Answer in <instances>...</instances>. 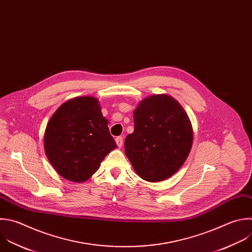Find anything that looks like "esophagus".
Listing matches in <instances>:
<instances>
[{
	"label": "esophagus",
	"mask_w": 252,
	"mask_h": 252,
	"mask_svg": "<svg viewBox=\"0 0 252 252\" xmlns=\"http://www.w3.org/2000/svg\"><path fill=\"white\" fill-rule=\"evenodd\" d=\"M116 142H117L118 146L121 148V147L123 146V144H124V139H123V137H122V136H118V137L116 138Z\"/></svg>",
	"instance_id": "esophagus-1"
}]
</instances>
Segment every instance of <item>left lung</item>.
Listing matches in <instances>:
<instances>
[{
    "label": "left lung",
    "mask_w": 252,
    "mask_h": 252,
    "mask_svg": "<svg viewBox=\"0 0 252 252\" xmlns=\"http://www.w3.org/2000/svg\"><path fill=\"white\" fill-rule=\"evenodd\" d=\"M133 121L125 148L137 175L158 182L175 174L193 144L192 125L182 106L169 95H153L139 103Z\"/></svg>",
    "instance_id": "left-lung-1"
}]
</instances>
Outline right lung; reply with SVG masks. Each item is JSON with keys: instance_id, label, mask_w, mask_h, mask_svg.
<instances>
[{"instance_id": "add662e5", "label": "right lung", "mask_w": 252, "mask_h": 252, "mask_svg": "<svg viewBox=\"0 0 252 252\" xmlns=\"http://www.w3.org/2000/svg\"><path fill=\"white\" fill-rule=\"evenodd\" d=\"M117 148L108 120L93 97H78L61 105L44 133L45 154L54 169L73 182L88 180L106 155Z\"/></svg>"}]
</instances>
